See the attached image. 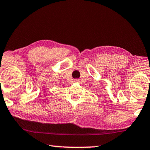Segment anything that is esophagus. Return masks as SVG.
<instances>
[{
  "label": "esophagus",
  "instance_id": "1",
  "mask_svg": "<svg viewBox=\"0 0 150 150\" xmlns=\"http://www.w3.org/2000/svg\"><path fill=\"white\" fill-rule=\"evenodd\" d=\"M75 82H76V83H79V79H75Z\"/></svg>",
  "mask_w": 150,
  "mask_h": 150
}]
</instances>
